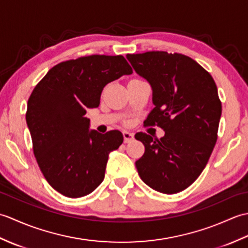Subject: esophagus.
<instances>
[{"label": "esophagus", "mask_w": 248, "mask_h": 248, "mask_svg": "<svg viewBox=\"0 0 248 248\" xmlns=\"http://www.w3.org/2000/svg\"><path fill=\"white\" fill-rule=\"evenodd\" d=\"M123 135L124 143H130V141H132L134 140V134L132 132H129V131H124Z\"/></svg>", "instance_id": "34e87169"}]
</instances>
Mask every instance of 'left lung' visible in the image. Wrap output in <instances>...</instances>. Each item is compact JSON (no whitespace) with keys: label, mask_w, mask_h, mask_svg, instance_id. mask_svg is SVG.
Segmentation results:
<instances>
[{"label":"left lung","mask_w":248,"mask_h":248,"mask_svg":"<svg viewBox=\"0 0 248 248\" xmlns=\"http://www.w3.org/2000/svg\"><path fill=\"white\" fill-rule=\"evenodd\" d=\"M139 76L152 88L149 124L165 131L161 139L136 133L145 154L135 162L147 186L164 194L179 193L196 180L217 140L222 103L211 75L191 57L164 51L128 54Z\"/></svg>","instance_id":"obj_1"}]
</instances>
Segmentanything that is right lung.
I'll list each match as a JSON object with an SVG mask.
<instances>
[{
  "mask_svg": "<svg viewBox=\"0 0 248 248\" xmlns=\"http://www.w3.org/2000/svg\"><path fill=\"white\" fill-rule=\"evenodd\" d=\"M133 72L123 55L62 62L43 78L28 101L26 124L41 172L66 197L91 194L103 181L110 151L124 136L89 130L86 109L98 108L104 86Z\"/></svg>",
  "mask_w": 248,
  "mask_h": 248,
  "instance_id": "add662e5",
  "label": "right lung"
}]
</instances>
